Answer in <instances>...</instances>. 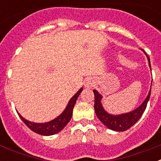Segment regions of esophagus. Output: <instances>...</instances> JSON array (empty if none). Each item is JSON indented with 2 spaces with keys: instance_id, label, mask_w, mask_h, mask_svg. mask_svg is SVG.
Masks as SVG:
<instances>
[{
  "instance_id": "1",
  "label": "esophagus",
  "mask_w": 161,
  "mask_h": 161,
  "mask_svg": "<svg viewBox=\"0 0 161 161\" xmlns=\"http://www.w3.org/2000/svg\"><path fill=\"white\" fill-rule=\"evenodd\" d=\"M93 80H92L91 79H88L85 80V88H87V89H89V88H92L93 86Z\"/></svg>"
}]
</instances>
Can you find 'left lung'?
I'll list each match as a JSON object with an SVG mask.
<instances>
[{"mask_svg": "<svg viewBox=\"0 0 161 161\" xmlns=\"http://www.w3.org/2000/svg\"><path fill=\"white\" fill-rule=\"evenodd\" d=\"M147 59L149 61V66L151 68L150 59L149 56H147ZM93 93H94L95 100H94V109L95 113L98 119L108 128L111 129L116 131H124V130H128L130 127H131L134 124L137 123V121L140 119L142 114L144 112L145 109L147 107V102L151 95V89L149 91V93L147 95V98L145 99L141 106L138 107L137 109L130 112V113L124 114L121 115H111L108 114L104 110L101 104V99H102V95L99 94L98 92L95 89H93Z\"/></svg>", "mask_w": 161, "mask_h": 161, "instance_id": "1", "label": "left lung"}]
</instances>
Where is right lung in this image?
Returning <instances> with one entry per match:
<instances>
[{"mask_svg":"<svg viewBox=\"0 0 161 161\" xmlns=\"http://www.w3.org/2000/svg\"><path fill=\"white\" fill-rule=\"evenodd\" d=\"M81 91L82 89H80L77 93L71 98V100L68 102V106H67L64 111L61 114L59 117H57L54 120L51 121V122H48V123H31L29 121L25 120L24 118H22L19 114H18V115H19L20 119L23 121V123L31 130H33L35 133L42 135V136H52V135H55V134L58 133V132L63 130L65 127V126L68 123V122L70 121L71 118L72 116V109H73L74 106L76 104V99L79 97L80 93H81Z\"/></svg>","mask_w":161,"mask_h":161,"instance_id":"right-lung-1","label":"right lung"}]
</instances>
